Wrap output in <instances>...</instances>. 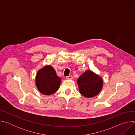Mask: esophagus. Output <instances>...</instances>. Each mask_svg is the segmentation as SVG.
<instances>
[{
  "instance_id": "34e87169",
  "label": "esophagus",
  "mask_w": 135,
  "mask_h": 135,
  "mask_svg": "<svg viewBox=\"0 0 135 135\" xmlns=\"http://www.w3.org/2000/svg\"><path fill=\"white\" fill-rule=\"evenodd\" d=\"M66 79H69V80H71V79H73V76H71V75L68 76L66 77Z\"/></svg>"
}]
</instances>
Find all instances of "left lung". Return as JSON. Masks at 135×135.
<instances>
[{"mask_svg":"<svg viewBox=\"0 0 135 135\" xmlns=\"http://www.w3.org/2000/svg\"><path fill=\"white\" fill-rule=\"evenodd\" d=\"M78 84L81 94L87 98L97 95L103 86V80L100 77L88 70L78 80Z\"/></svg>","mask_w":135,"mask_h":135,"instance_id":"1","label":"left lung"}]
</instances>
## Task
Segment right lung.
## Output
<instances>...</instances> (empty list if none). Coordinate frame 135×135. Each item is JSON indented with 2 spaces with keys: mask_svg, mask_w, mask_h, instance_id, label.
Here are the masks:
<instances>
[{
  "mask_svg": "<svg viewBox=\"0 0 135 135\" xmlns=\"http://www.w3.org/2000/svg\"><path fill=\"white\" fill-rule=\"evenodd\" d=\"M61 79L57 76L52 67L47 66L38 71L36 84L39 91L45 95L55 93L59 89Z\"/></svg>",
  "mask_w": 135,
  "mask_h": 135,
  "instance_id": "right-lung-1",
  "label": "right lung"
}]
</instances>
